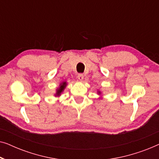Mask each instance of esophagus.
I'll list each match as a JSON object with an SVG mask.
<instances>
[{
    "label": "esophagus",
    "mask_w": 159,
    "mask_h": 159,
    "mask_svg": "<svg viewBox=\"0 0 159 159\" xmlns=\"http://www.w3.org/2000/svg\"><path fill=\"white\" fill-rule=\"evenodd\" d=\"M77 78L78 80H80V81H82L84 79V75L83 74H79V75H77Z\"/></svg>",
    "instance_id": "1"
}]
</instances>
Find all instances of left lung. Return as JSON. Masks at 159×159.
I'll list each match as a JSON object with an SVG mask.
<instances>
[{
	"mask_svg": "<svg viewBox=\"0 0 159 159\" xmlns=\"http://www.w3.org/2000/svg\"><path fill=\"white\" fill-rule=\"evenodd\" d=\"M98 95H101V91L98 90Z\"/></svg>",
	"mask_w": 159,
	"mask_h": 159,
	"instance_id": "left-lung-1",
	"label": "left lung"
}]
</instances>
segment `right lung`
<instances>
[{
	"instance_id": "1",
	"label": "right lung",
	"mask_w": 159,
	"mask_h": 159,
	"mask_svg": "<svg viewBox=\"0 0 159 159\" xmlns=\"http://www.w3.org/2000/svg\"><path fill=\"white\" fill-rule=\"evenodd\" d=\"M66 85H67L66 82H61V83L59 84V87H58V88L56 89V93L55 94V96H58V97L60 96L61 94V93H63V91L64 90V89L66 88Z\"/></svg>"
}]
</instances>
